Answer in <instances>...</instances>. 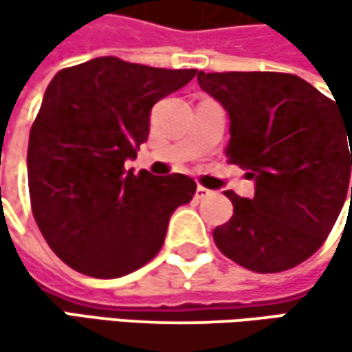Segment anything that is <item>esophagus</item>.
Here are the masks:
<instances>
[{"instance_id": "34e87169", "label": "esophagus", "mask_w": 352, "mask_h": 352, "mask_svg": "<svg viewBox=\"0 0 352 352\" xmlns=\"http://www.w3.org/2000/svg\"><path fill=\"white\" fill-rule=\"evenodd\" d=\"M210 193H212L210 189H206V187L197 185V189H195V199H204V197H208Z\"/></svg>"}]
</instances>
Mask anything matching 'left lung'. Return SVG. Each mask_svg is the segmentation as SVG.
Masks as SVG:
<instances>
[{"instance_id": "8db88e82", "label": "left lung", "mask_w": 352, "mask_h": 352, "mask_svg": "<svg viewBox=\"0 0 352 352\" xmlns=\"http://www.w3.org/2000/svg\"><path fill=\"white\" fill-rule=\"evenodd\" d=\"M197 83L230 116L228 163L254 179L250 199L226 191L234 214L214 230V243L256 273L304 263L349 195L352 124L336 100L289 73L199 71Z\"/></svg>"}]
</instances>
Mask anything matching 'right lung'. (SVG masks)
I'll use <instances>...</instances> for the list:
<instances>
[{"instance_id":"1","label":"right lung","mask_w":352,"mask_h":352,"mask_svg":"<svg viewBox=\"0 0 352 352\" xmlns=\"http://www.w3.org/2000/svg\"><path fill=\"white\" fill-rule=\"evenodd\" d=\"M195 69H157L100 56L54 75L28 142L36 224L71 269L113 279L146 265L169 218L195 193L191 177L124 169L148 138V116Z\"/></svg>"}]
</instances>
